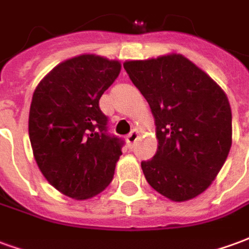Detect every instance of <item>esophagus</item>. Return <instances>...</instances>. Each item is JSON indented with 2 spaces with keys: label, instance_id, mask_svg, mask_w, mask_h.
Here are the masks:
<instances>
[{
  "label": "esophagus",
  "instance_id": "obj_1",
  "mask_svg": "<svg viewBox=\"0 0 249 249\" xmlns=\"http://www.w3.org/2000/svg\"><path fill=\"white\" fill-rule=\"evenodd\" d=\"M139 137H140V133H139V130L133 129L132 132H130L129 135H128V137H126V142H128L129 145H132V144H135L136 141L139 140Z\"/></svg>",
  "mask_w": 249,
  "mask_h": 249
}]
</instances>
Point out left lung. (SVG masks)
<instances>
[{
  "label": "left lung",
  "mask_w": 249,
  "mask_h": 249,
  "mask_svg": "<svg viewBox=\"0 0 249 249\" xmlns=\"http://www.w3.org/2000/svg\"><path fill=\"white\" fill-rule=\"evenodd\" d=\"M151 107L157 151L141 168L155 191L181 203L207 191L232 145V112L217 82L187 57L169 53L124 62Z\"/></svg>",
  "instance_id": "1"
}]
</instances>
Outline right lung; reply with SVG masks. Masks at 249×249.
Segmentation results:
<instances>
[{
  "mask_svg": "<svg viewBox=\"0 0 249 249\" xmlns=\"http://www.w3.org/2000/svg\"><path fill=\"white\" fill-rule=\"evenodd\" d=\"M120 71L117 60L80 54L36 87L29 110L33 156L48 183L68 197H94L113 178L123 142L107 135L98 101Z\"/></svg>",
  "mask_w": 249,
  "mask_h": 249,
  "instance_id": "1",
  "label": "right lung"
}]
</instances>
